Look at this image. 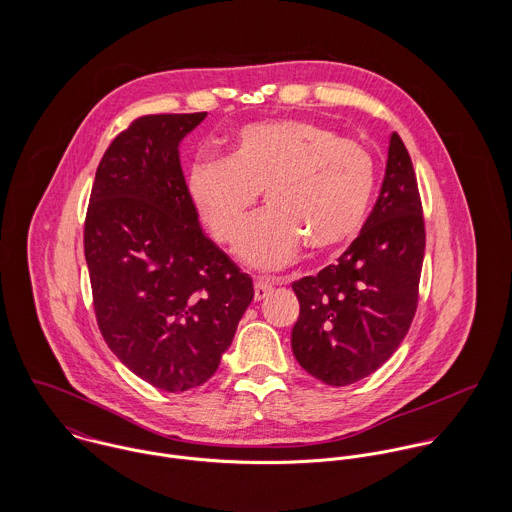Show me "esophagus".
Instances as JSON below:
<instances>
[{"mask_svg":"<svg viewBox=\"0 0 512 512\" xmlns=\"http://www.w3.org/2000/svg\"><path fill=\"white\" fill-rule=\"evenodd\" d=\"M274 286H276L274 280H264V278L256 280V284H254V299H256V301H262L268 293L272 292Z\"/></svg>","mask_w":512,"mask_h":512,"instance_id":"34e87169","label":"esophagus"}]
</instances>
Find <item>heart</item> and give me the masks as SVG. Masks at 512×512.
<instances>
[{"label": "heart", "mask_w": 512, "mask_h": 512, "mask_svg": "<svg viewBox=\"0 0 512 512\" xmlns=\"http://www.w3.org/2000/svg\"><path fill=\"white\" fill-rule=\"evenodd\" d=\"M376 161L363 144L309 120H264L234 132L224 161L199 159L187 193L203 226L236 244L258 195L266 211L242 234L240 258L262 270L292 264L305 244L331 252L365 224Z\"/></svg>", "instance_id": "1"}]
</instances>
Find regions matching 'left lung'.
Instances as JSON below:
<instances>
[{
	"label": "left lung",
	"instance_id": "1",
	"mask_svg": "<svg viewBox=\"0 0 512 512\" xmlns=\"http://www.w3.org/2000/svg\"><path fill=\"white\" fill-rule=\"evenodd\" d=\"M426 248L422 201L410 153L394 132L376 205L337 264L293 282L297 363L329 386L353 384L404 341Z\"/></svg>",
	"mask_w": 512,
	"mask_h": 512
}]
</instances>
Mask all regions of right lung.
Masks as SVG:
<instances>
[{"label":"right lung","mask_w":512,"mask_h":512,"mask_svg":"<svg viewBox=\"0 0 512 512\" xmlns=\"http://www.w3.org/2000/svg\"><path fill=\"white\" fill-rule=\"evenodd\" d=\"M207 112L151 114L106 149L84 220L94 313L112 353L165 392L205 384L254 297L203 232L179 144Z\"/></svg>","instance_id":"right-lung-1"}]
</instances>
